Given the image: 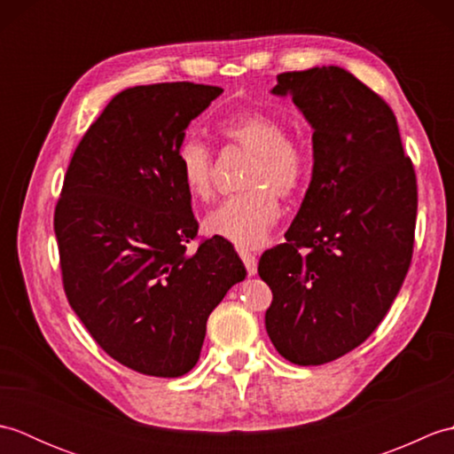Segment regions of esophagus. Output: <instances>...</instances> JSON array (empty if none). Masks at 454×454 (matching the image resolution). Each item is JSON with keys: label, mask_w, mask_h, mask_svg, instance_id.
Listing matches in <instances>:
<instances>
[{"label": "esophagus", "mask_w": 454, "mask_h": 454, "mask_svg": "<svg viewBox=\"0 0 454 454\" xmlns=\"http://www.w3.org/2000/svg\"><path fill=\"white\" fill-rule=\"evenodd\" d=\"M239 257H242V262L247 269V275H255L257 273V257L249 252H239Z\"/></svg>", "instance_id": "obj_1"}]
</instances>
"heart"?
I'll list each match as a JSON object with an SVG mask.
<instances>
[{
  "label": "heart",
  "mask_w": 454,
  "mask_h": 454,
  "mask_svg": "<svg viewBox=\"0 0 454 454\" xmlns=\"http://www.w3.org/2000/svg\"><path fill=\"white\" fill-rule=\"evenodd\" d=\"M220 137L254 153L244 192L228 197L205 218L207 234L226 239L239 249L262 246L281 216L278 192L298 195L310 176V153L301 140L286 137V124L263 111L234 113L220 121ZM212 152L197 138H185L177 148V169L183 187L192 199L212 195Z\"/></svg>",
  "instance_id": "1"
}]
</instances>
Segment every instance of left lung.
<instances>
[{"label": "left lung", "mask_w": 454, "mask_h": 454, "mask_svg": "<svg viewBox=\"0 0 454 454\" xmlns=\"http://www.w3.org/2000/svg\"><path fill=\"white\" fill-rule=\"evenodd\" d=\"M273 93L312 124L314 169L286 242L259 259L265 327L286 361L324 364L376 330L408 275L416 169L388 103L343 67L278 74Z\"/></svg>", "instance_id": "8db88e82"}]
</instances>
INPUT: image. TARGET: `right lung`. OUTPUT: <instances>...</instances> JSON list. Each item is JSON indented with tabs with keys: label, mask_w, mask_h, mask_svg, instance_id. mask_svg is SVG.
Instances as JSON below:
<instances>
[{
	"label": "right lung",
	"mask_w": 454,
	"mask_h": 454,
	"mask_svg": "<svg viewBox=\"0 0 454 454\" xmlns=\"http://www.w3.org/2000/svg\"><path fill=\"white\" fill-rule=\"evenodd\" d=\"M224 91L191 82L121 91L83 134L54 210L67 302L129 369L176 379L197 364L210 312L246 267L200 239L177 169L189 122Z\"/></svg>",
	"instance_id": "obj_1"
}]
</instances>
